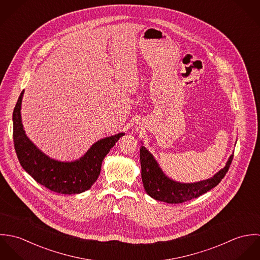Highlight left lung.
<instances>
[{
  "label": "left lung",
  "instance_id": "1",
  "mask_svg": "<svg viewBox=\"0 0 260 260\" xmlns=\"http://www.w3.org/2000/svg\"><path fill=\"white\" fill-rule=\"evenodd\" d=\"M232 159L233 154L229 157L222 169L211 178L194 183H181L167 177L159 167V164L153 155L144 146H142L140 148L142 182L147 194L155 200L171 204L183 203L199 197L218 185L227 173Z\"/></svg>",
  "mask_w": 260,
  "mask_h": 260
}]
</instances>
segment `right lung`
I'll list each match as a JSON object with an SVG mask.
<instances>
[{"mask_svg": "<svg viewBox=\"0 0 260 260\" xmlns=\"http://www.w3.org/2000/svg\"><path fill=\"white\" fill-rule=\"evenodd\" d=\"M22 91L13 112V137L21 166L38 183L61 194H79L91 188L100 175L102 161L115 143L124 136L118 133L94 143L80 159L62 162L44 154L27 137L21 118Z\"/></svg>", "mask_w": 260, "mask_h": 260, "instance_id": "right-lung-1", "label": "right lung"}]
</instances>
